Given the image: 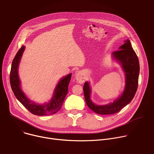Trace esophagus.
Wrapping results in <instances>:
<instances>
[{
    "instance_id": "esophagus-1",
    "label": "esophagus",
    "mask_w": 154,
    "mask_h": 154,
    "mask_svg": "<svg viewBox=\"0 0 154 154\" xmlns=\"http://www.w3.org/2000/svg\"><path fill=\"white\" fill-rule=\"evenodd\" d=\"M76 80L79 83H84L85 80V77L84 75L83 72L81 71H79L78 72H76L75 75Z\"/></svg>"
}]
</instances>
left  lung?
Listing matches in <instances>:
<instances>
[{
	"label": "left lung",
	"mask_w": 154,
	"mask_h": 154,
	"mask_svg": "<svg viewBox=\"0 0 154 154\" xmlns=\"http://www.w3.org/2000/svg\"><path fill=\"white\" fill-rule=\"evenodd\" d=\"M112 56L121 64L125 75V85L122 95L113 102L97 105L90 99L91 90L89 82H86L83 86L85 99L88 106L99 115H112L119 112L133 99L138 88L140 63L130 40L127 39L124 41V45L119 47L118 51L113 52Z\"/></svg>",
	"instance_id": "8db88e82"
}]
</instances>
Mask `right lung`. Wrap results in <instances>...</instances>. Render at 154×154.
Here are the masks:
<instances>
[{"label":"right lung","instance_id":"obj_1","mask_svg":"<svg viewBox=\"0 0 154 154\" xmlns=\"http://www.w3.org/2000/svg\"><path fill=\"white\" fill-rule=\"evenodd\" d=\"M24 50L25 46H23L17 52L11 64L10 82L13 93L16 99L32 114L37 116L55 114L61 108L66 96L68 92V86L72 74L63 77L59 81L55 87L54 95L48 103L44 104L35 103L27 97L20 88V82L18 75V67Z\"/></svg>","mask_w":154,"mask_h":154}]
</instances>
